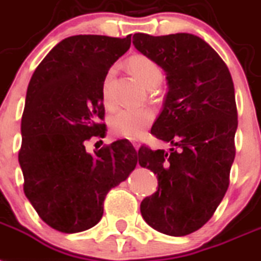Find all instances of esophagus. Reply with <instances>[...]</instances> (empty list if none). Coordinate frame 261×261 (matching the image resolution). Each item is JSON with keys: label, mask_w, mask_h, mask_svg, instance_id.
Instances as JSON below:
<instances>
[{"label": "esophagus", "mask_w": 261, "mask_h": 261, "mask_svg": "<svg viewBox=\"0 0 261 261\" xmlns=\"http://www.w3.org/2000/svg\"><path fill=\"white\" fill-rule=\"evenodd\" d=\"M132 145L135 146V149H136V150H139V148H140V144L137 143V141H133V143H132Z\"/></svg>", "instance_id": "obj_1"}]
</instances>
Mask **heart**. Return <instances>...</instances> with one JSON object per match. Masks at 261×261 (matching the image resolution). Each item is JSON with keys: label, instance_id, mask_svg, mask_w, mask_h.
Returning a JSON list of instances; mask_svg holds the SVG:
<instances>
[{"label": "heart", "instance_id": "b5f03b06", "mask_svg": "<svg viewBox=\"0 0 261 261\" xmlns=\"http://www.w3.org/2000/svg\"><path fill=\"white\" fill-rule=\"evenodd\" d=\"M129 70L148 89L159 87L163 81V70L156 61L145 55H133L128 58ZM115 74V68H111L105 74L101 85V100L105 108L112 109L113 100L111 94V81ZM154 120V112L150 108L140 109H121L111 117L109 126L112 133L117 137L129 140H137L143 137L146 129L152 125Z\"/></svg>", "mask_w": 261, "mask_h": 261}]
</instances>
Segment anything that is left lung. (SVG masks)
<instances>
[{"label": "left lung", "mask_w": 261, "mask_h": 261, "mask_svg": "<svg viewBox=\"0 0 261 261\" xmlns=\"http://www.w3.org/2000/svg\"><path fill=\"white\" fill-rule=\"evenodd\" d=\"M135 48L164 69L168 93L152 135L169 152L139 149V163L157 174L159 187L141 201L150 227L185 236L213 216L229 185L238 109L228 66L197 36L136 33Z\"/></svg>", "instance_id": "obj_1"}]
</instances>
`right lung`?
<instances>
[{
    "label": "right lung",
    "instance_id": "right-lung-1",
    "mask_svg": "<svg viewBox=\"0 0 261 261\" xmlns=\"http://www.w3.org/2000/svg\"><path fill=\"white\" fill-rule=\"evenodd\" d=\"M129 46L130 36H72L49 51L30 79L18 161L25 196L53 229L76 233L94 227L107 193L137 164V152L124 140L93 154L84 144L105 136L101 85Z\"/></svg>",
    "mask_w": 261,
    "mask_h": 261
}]
</instances>
